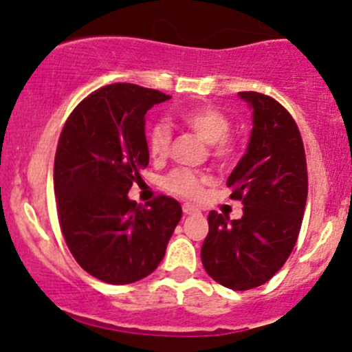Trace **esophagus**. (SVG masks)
Here are the masks:
<instances>
[{
    "label": "esophagus",
    "instance_id": "obj_1",
    "mask_svg": "<svg viewBox=\"0 0 352 352\" xmlns=\"http://www.w3.org/2000/svg\"><path fill=\"white\" fill-rule=\"evenodd\" d=\"M182 209H184V214H186V216H199V214H201V210L192 204H184Z\"/></svg>",
    "mask_w": 352,
    "mask_h": 352
}]
</instances>
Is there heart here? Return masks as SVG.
Returning a JSON list of instances; mask_svg holds the SVG:
<instances>
[{
  "label": "heart",
  "mask_w": 352,
  "mask_h": 352,
  "mask_svg": "<svg viewBox=\"0 0 352 352\" xmlns=\"http://www.w3.org/2000/svg\"><path fill=\"white\" fill-rule=\"evenodd\" d=\"M179 120L202 142L209 143L210 153L216 160L228 162L234 157L236 143L228 135L229 129H231V121L219 109L212 108V106H195V108L184 109L179 114ZM170 140H172V135H170L168 126L162 123L155 124L148 135V151H150L151 158H155V160L165 158L168 155ZM206 182V175L179 168L173 170L168 177H165L164 187L177 195L194 199L201 195L202 186Z\"/></svg>",
  "instance_id": "1"
}]
</instances>
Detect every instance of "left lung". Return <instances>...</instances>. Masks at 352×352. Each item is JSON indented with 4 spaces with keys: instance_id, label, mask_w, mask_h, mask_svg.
<instances>
[{
    "instance_id": "obj_1",
    "label": "left lung",
    "mask_w": 352,
    "mask_h": 352,
    "mask_svg": "<svg viewBox=\"0 0 352 352\" xmlns=\"http://www.w3.org/2000/svg\"><path fill=\"white\" fill-rule=\"evenodd\" d=\"M253 111L246 153L228 179L241 219L210 210L201 250L207 275L231 290L268 282L290 256L307 202V162L294 118L260 92H239Z\"/></svg>"
}]
</instances>
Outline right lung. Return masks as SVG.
<instances>
[{
	"instance_id": "right-lung-1",
	"label": "right lung",
	"mask_w": 352,
	"mask_h": 352,
	"mask_svg": "<svg viewBox=\"0 0 352 352\" xmlns=\"http://www.w3.org/2000/svg\"><path fill=\"white\" fill-rule=\"evenodd\" d=\"M166 99L155 89L109 84L89 94L62 129L54 165L62 234L101 282L126 285L153 273L182 217L166 195L148 207L128 197L150 160L145 114Z\"/></svg>"
}]
</instances>
